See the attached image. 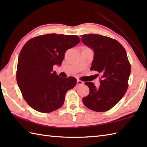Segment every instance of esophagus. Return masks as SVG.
<instances>
[{
  "instance_id": "1",
  "label": "esophagus",
  "mask_w": 147,
  "mask_h": 147,
  "mask_svg": "<svg viewBox=\"0 0 147 147\" xmlns=\"http://www.w3.org/2000/svg\"><path fill=\"white\" fill-rule=\"evenodd\" d=\"M77 83H78V85H83V84H84V82H82V81L80 80H78L77 81Z\"/></svg>"
}]
</instances>
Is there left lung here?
<instances>
[{
    "label": "left lung",
    "instance_id": "obj_1",
    "mask_svg": "<svg viewBox=\"0 0 147 147\" xmlns=\"http://www.w3.org/2000/svg\"><path fill=\"white\" fill-rule=\"evenodd\" d=\"M82 42L94 52L90 69L101 74L100 85L86 82L90 93L83 97V104L96 112H105L114 107L128 87L131 65L125 49L117 40L96 34L83 35Z\"/></svg>",
    "mask_w": 147,
    "mask_h": 147
}]
</instances>
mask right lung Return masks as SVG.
Returning a JSON list of instances; mask_svg holds the SVG:
<instances>
[{"instance_id": "add662e5", "label": "right lung", "mask_w": 147, "mask_h": 147, "mask_svg": "<svg viewBox=\"0 0 147 147\" xmlns=\"http://www.w3.org/2000/svg\"><path fill=\"white\" fill-rule=\"evenodd\" d=\"M80 42L76 35L52 33L36 36L24 44L19 55L16 80L31 107L49 113L64 104L66 92L74 88L77 80L59 76L53 66L61 65L65 52Z\"/></svg>"}]
</instances>
